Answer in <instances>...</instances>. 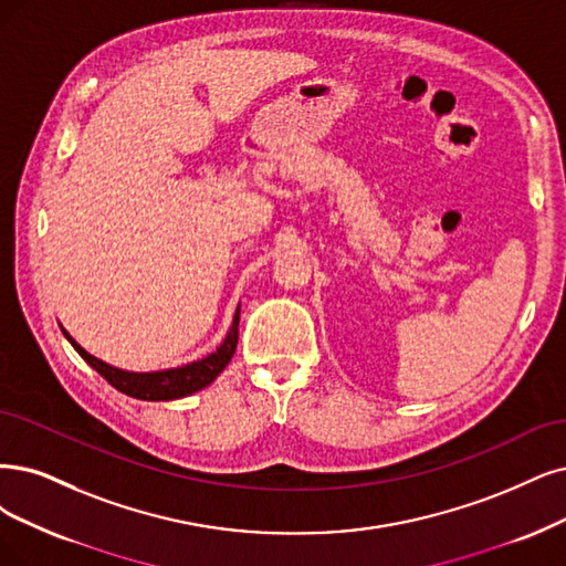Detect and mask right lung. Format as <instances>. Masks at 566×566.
I'll use <instances>...</instances> for the list:
<instances>
[{"label": "right lung", "instance_id": "add662e5", "mask_svg": "<svg viewBox=\"0 0 566 566\" xmlns=\"http://www.w3.org/2000/svg\"><path fill=\"white\" fill-rule=\"evenodd\" d=\"M238 324H240V310L233 319V326L228 331V338L223 340V345L209 354V357L193 361L181 368H172V370H160V373H128V370H118L109 364H104L99 359H95L93 354H88L81 345H76L67 333L65 336L70 338V343L74 345V349L86 359L104 380H107L112 387H116L118 391L133 396V399H142V401H170V399H181V396L193 394L202 387H207L212 382L217 375L228 366V361L233 359V352L238 347Z\"/></svg>", "mask_w": 566, "mask_h": 566}]
</instances>
